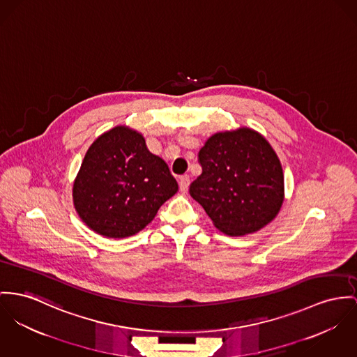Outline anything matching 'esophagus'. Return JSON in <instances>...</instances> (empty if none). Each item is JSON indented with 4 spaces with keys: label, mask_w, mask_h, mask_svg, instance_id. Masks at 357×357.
<instances>
[{
    "label": "esophagus",
    "mask_w": 357,
    "mask_h": 357,
    "mask_svg": "<svg viewBox=\"0 0 357 357\" xmlns=\"http://www.w3.org/2000/svg\"><path fill=\"white\" fill-rule=\"evenodd\" d=\"M189 185H190V176H189V175H182V176L179 178V189H181V192H188Z\"/></svg>",
    "instance_id": "esophagus-1"
}]
</instances>
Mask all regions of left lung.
<instances>
[{"label": "left lung", "instance_id": "obj_1", "mask_svg": "<svg viewBox=\"0 0 357 357\" xmlns=\"http://www.w3.org/2000/svg\"><path fill=\"white\" fill-rule=\"evenodd\" d=\"M202 174L190 195L221 232H255L275 219L284 201V175L271 144L251 129L218 133L201 148Z\"/></svg>", "mask_w": 357, "mask_h": 357}]
</instances>
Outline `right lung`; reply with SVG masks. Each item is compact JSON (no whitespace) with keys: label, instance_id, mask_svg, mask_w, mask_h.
Returning <instances> with one entry per match:
<instances>
[{"label":"right lung","instance_id":"obj_1","mask_svg":"<svg viewBox=\"0 0 357 357\" xmlns=\"http://www.w3.org/2000/svg\"><path fill=\"white\" fill-rule=\"evenodd\" d=\"M178 192L168 165L145 139L123 126L102 135L88 149L73 186L82 221L107 238L132 236Z\"/></svg>","mask_w":357,"mask_h":357}]
</instances>
